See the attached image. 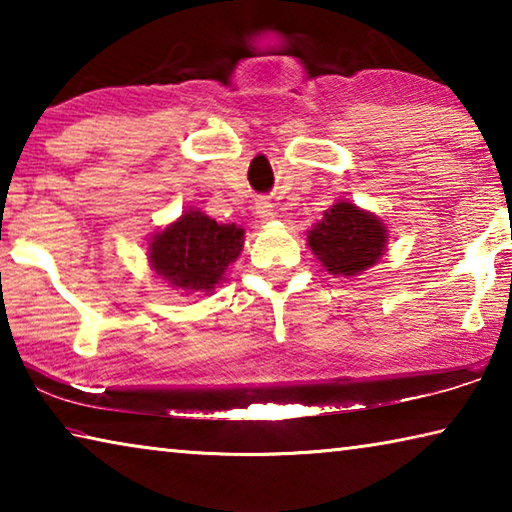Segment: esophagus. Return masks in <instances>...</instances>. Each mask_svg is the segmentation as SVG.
<instances>
[{
  "mask_svg": "<svg viewBox=\"0 0 512 512\" xmlns=\"http://www.w3.org/2000/svg\"><path fill=\"white\" fill-rule=\"evenodd\" d=\"M255 214H257V219L262 221V223L273 221L275 219L273 203L268 201V198H257V201H255Z\"/></svg>",
  "mask_w": 512,
  "mask_h": 512,
  "instance_id": "obj_1",
  "label": "esophagus"
}]
</instances>
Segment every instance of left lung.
Returning a JSON list of instances; mask_svg holds the SVG:
<instances>
[{
  "instance_id": "left-lung-1",
  "label": "left lung",
  "mask_w": 512,
  "mask_h": 512,
  "mask_svg": "<svg viewBox=\"0 0 512 512\" xmlns=\"http://www.w3.org/2000/svg\"><path fill=\"white\" fill-rule=\"evenodd\" d=\"M388 228L375 212L336 201L307 230V246L327 273L357 277L386 253Z\"/></svg>"
}]
</instances>
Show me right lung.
Returning a JSON list of instances; mask_svg holds the SVG:
<instances>
[{
  "label": "right lung",
  "mask_w": 512,
  "mask_h": 512,
  "mask_svg": "<svg viewBox=\"0 0 512 512\" xmlns=\"http://www.w3.org/2000/svg\"><path fill=\"white\" fill-rule=\"evenodd\" d=\"M244 228L216 223L205 212L189 207L149 244V266L180 296H212L225 271L244 250Z\"/></svg>",
  "instance_id": "add662e5"
}]
</instances>
